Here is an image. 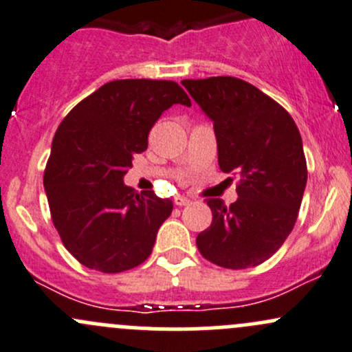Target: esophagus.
<instances>
[{
    "label": "esophagus",
    "instance_id": "esophagus-1",
    "mask_svg": "<svg viewBox=\"0 0 352 352\" xmlns=\"http://www.w3.org/2000/svg\"><path fill=\"white\" fill-rule=\"evenodd\" d=\"M173 202H175V206H180V208H182V206L190 204L189 199L184 197V196H175V197H173Z\"/></svg>",
    "mask_w": 352,
    "mask_h": 352
}]
</instances>
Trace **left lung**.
<instances>
[{"instance_id": "obj_1", "label": "left lung", "mask_w": 352, "mask_h": 352, "mask_svg": "<svg viewBox=\"0 0 352 352\" xmlns=\"http://www.w3.org/2000/svg\"><path fill=\"white\" fill-rule=\"evenodd\" d=\"M182 85L212 120L219 168L239 177L235 202L208 199L212 221L197 235V248L219 267H255L296 223L308 175L300 131L285 107L239 78Z\"/></svg>"}]
</instances>
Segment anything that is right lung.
I'll return each instance as SVG.
<instances>
[{"label": "right lung", "mask_w": 352, "mask_h": 352, "mask_svg": "<svg viewBox=\"0 0 352 352\" xmlns=\"http://www.w3.org/2000/svg\"><path fill=\"white\" fill-rule=\"evenodd\" d=\"M173 104L190 107L175 81L116 80L80 102L59 124L44 172L51 218L85 267L116 274L150 257L170 199L138 194L122 177Z\"/></svg>", "instance_id": "add662e5"}]
</instances>
